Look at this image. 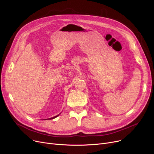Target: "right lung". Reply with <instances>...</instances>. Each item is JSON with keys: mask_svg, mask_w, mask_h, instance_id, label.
<instances>
[{"mask_svg": "<svg viewBox=\"0 0 154 154\" xmlns=\"http://www.w3.org/2000/svg\"><path fill=\"white\" fill-rule=\"evenodd\" d=\"M59 116V115H57V116H55V117H52V118H50V119H54V118H55V117H58Z\"/></svg>", "mask_w": 154, "mask_h": 154, "instance_id": "1", "label": "right lung"}]
</instances>
